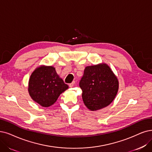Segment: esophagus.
<instances>
[{
  "instance_id": "esophagus-1",
  "label": "esophagus",
  "mask_w": 152,
  "mask_h": 152,
  "mask_svg": "<svg viewBox=\"0 0 152 152\" xmlns=\"http://www.w3.org/2000/svg\"><path fill=\"white\" fill-rule=\"evenodd\" d=\"M75 81H74V82H72L71 83H70L69 84V87H73L74 86V85H75Z\"/></svg>"
}]
</instances>
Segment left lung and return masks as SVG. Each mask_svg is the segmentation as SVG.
<instances>
[{
	"mask_svg": "<svg viewBox=\"0 0 152 152\" xmlns=\"http://www.w3.org/2000/svg\"><path fill=\"white\" fill-rule=\"evenodd\" d=\"M79 86L85 105L96 111L110 105L116 96L119 82L117 76L107 64L87 66Z\"/></svg>",
	"mask_w": 152,
	"mask_h": 152,
	"instance_id": "obj_1",
	"label": "left lung"
}]
</instances>
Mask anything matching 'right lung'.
I'll return each instance as SVG.
<instances>
[{"instance_id": "add662e5", "label": "right lung", "mask_w": 152, "mask_h": 152, "mask_svg": "<svg viewBox=\"0 0 152 152\" xmlns=\"http://www.w3.org/2000/svg\"><path fill=\"white\" fill-rule=\"evenodd\" d=\"M68 88L54 66L41 65L30 77L28 92L34 102L43 107H48Z\"/></svg>"}]
</instances>
